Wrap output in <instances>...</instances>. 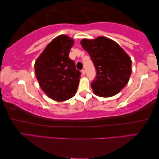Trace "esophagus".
<instances>
[{
  "instance_id": "34e87169",
  "label": "esophagus",
  "mask_w": 159,
  "mask_h": 159,
  "mask_svg": "<svg viewBox=\"0 0 159 159\" xmlns=\"http://www.w3.org/2000/svg\"><path fill=\"white\" fill-rule=\"evenodd\" d=\"M81 72H82V75H85V74H86V70H82Z\"/></svg>"
}]
</instances>
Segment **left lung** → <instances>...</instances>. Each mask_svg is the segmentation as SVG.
I'll return each instance as SVG.
<instances>
[{
	"mask_svg": "<svg viewBox=\"0 0 159 159\" xmlns=\"http://www.w3.org/2000/svg\"><path fill=\"white\" fill-rule=\"evenodd\" d=\"M81 44L97 71V76L91 83L95 94L110 97L120 92L131 75L132 61L129 56L116 42L103 36L93 40L83 39Z\"/></svg>",
	"mask_w": 159,
	"mask_h": 159,
	"instance_id": "1",
	"label": "left lung"
}]
</instances>
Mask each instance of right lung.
<instances>
[{
  "label": "right lung",
  "instance_id": "add662e5",
  "mask_svg": "<svg viewBox=\"0 0 159 159\" xmlns=\"http://www.w3.org/2000/svg\"><path fill=\"white\" fill-rule=\"evenodd\" d=\"M73 43L74 41L68 36H57L36 61V79L42 90L53 100H67L77 92L81 72L69 58Z\"/></svg>",
  "mask_w": 159,
  "mask_h": 159
}]
</instances>
